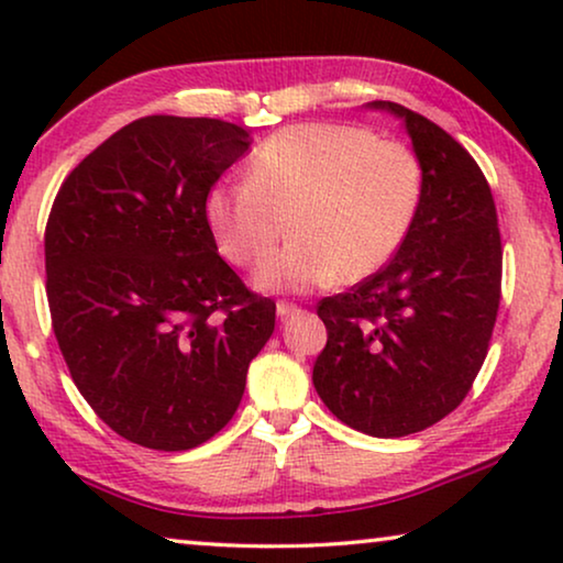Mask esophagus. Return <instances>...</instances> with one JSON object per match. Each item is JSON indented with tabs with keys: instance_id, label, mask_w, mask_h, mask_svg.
<instances>
[{
	"instance_id": "obj_1",
	"label": "esophagus",
	"mask_w": 563,
	"mask_h": 563,
	"mask_svg": "<svg viewBox=\"0 0 563 563\" xmlns=\"http://www.w3.org/2000/svg\"><path fill=\"white\" fill-rule=\"evenodd\" d=\"M295 312H299V307L295 305V302H276V314H279V318H289V314H295Z\"/></svg>"
}]
</instances>
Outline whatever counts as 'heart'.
<instances>
[{
	"label": "heart",
	"instance_id": "1",
	"mask_svg": "<svg viewBox=\"0 0 563 563\" xmlns=\"http://www.w3.org/2000/svg\"><path fill=\"white\" fill-rule=\"evenodd\" d=\"M422 197L415 153L372 130L305 122L266 137L249 181L218 184L205 202L214 245L235 266L261 264L264 289H312L379 272L410 233Z\"/></svg>",
	"mask_w": 563,
	"mask_h": 563
}]
</instances>
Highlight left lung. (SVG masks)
<instances>
[{
  "label": "left lung",
  "instance_id": "left-lung-1",
  "mask_svg": "<svg viewBox=\"0 0 563 563\" xmlns=\"http://www.w3.org/2000/svg\"><path fill=\"white\" fill-rule=\"evenodd\" d=\"M422 197L395 258L318 305L328 343L312 384L338 420L374 438L420 433L456 410L487 358L503 243L482 168L443 128L397 102Z\"/></svg>",
  "mask_w": 563,
  "mask_h": 563
}]
</instances>
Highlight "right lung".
<instances>
[{
    "label": "right lung",
    "mask_w": 563,
    "mask_h": 563,
    "mask_svg": "<svg viewBox=\"0 0 563 563\" xmlns=\"http://www.w3.org/2000/svg\"><path fill=\"white\" fill-rule=\"evenodd\" d=\"M251 133L151 114L89 153L45 225V291L68 372L114 433L156 451L210 441L233 418L276 305L220 258L205 218Z\"/></svg>",
    "instance_id": "1"
}]
</instances>
